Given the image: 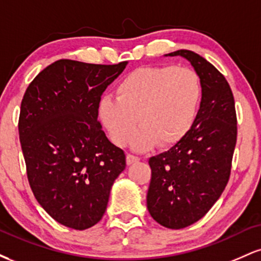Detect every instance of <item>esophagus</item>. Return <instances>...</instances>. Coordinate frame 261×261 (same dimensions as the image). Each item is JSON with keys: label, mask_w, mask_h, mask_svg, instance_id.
<instances>
[{"label": "esophagus", "mask_w": 261, "mask_h": 261, "mask_svg": "<svg viewBox=\"0 0 261 261\" xmlns=\"http://www.w3.org/2000/svg\"><path fill=\"white\" fill-rule=\"evenodd\" d=\"M139 161H140V158L136 157V155L130 154V153H128V154L126 155V163L128 164V166H130V164L136 163V162H139Z\"/></svg>", "instance_id": "esophagus-1"}]
</instances>
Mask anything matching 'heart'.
<instances>
[{
	"label": "heart",
	"instance_id": "obj_1",
	"mask_svg": "<svg viewBox=\"0 0 261 261\" xmlns=\"http://www.w3.org/2000/svg\"><path fill=\"white\" fill-rule=\"evenodd\" d=\"M116 98L103 97L98 116L115 145L131 140L137 151L158 145L170 147L193 127L202 98L199 74L174 65L148 66L131 71L116 86Z\"/></svg>",
	"mask_w": 261,
	"mask_h": 261
}]
</instances>
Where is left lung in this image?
I'll use <instances>...</instances> for the list:
<instances>
[{
	"label": "left lung",
	"mask_w": 261,
	"mask_h": 261,
	"mask_svg": "<svg viewBox=\"0 0 261 261\" xmlns=\"http://www.w3.org/2000/svg\"><path fill=\"white\" fill-rule=\"evenodd\" d=\"M202 85L193 127L172 148L149 158L147 208L155 222L172 229L195 223L208 212L228 182L237 142L234 98L224 76L202 56L178 50Z\"/></svg>",
	"instance_id": "8db88e82"
}]
</instances>
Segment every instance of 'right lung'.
Instances as JSON below:
<instances>
[{
    "label": "right lung",
    "mask_w": 261,
    "mask_h": 261,
    "mask_svg": "<svg viewBox=\"0 0 261 261\" xmlns=\"http://www.w3.org/2000/svg\"><path fill=\"white\" fill-rule=\"evenodd\" d=\"M127 61L94 65L59 60L28 86L19 140L37 201L59 223L83 230L98 223L112 187L126 167L98 120V103Z\"/></svg>",
    "instance_id": "add662e5"
}]
</instances>
